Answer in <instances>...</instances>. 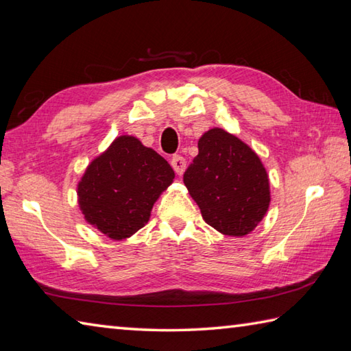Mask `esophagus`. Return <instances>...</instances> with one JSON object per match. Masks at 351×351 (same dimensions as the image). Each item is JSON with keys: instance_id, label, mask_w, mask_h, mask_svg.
Wrapping results in <instances>:
<instances>
[{"instance_id": "1", "label": "esophagus", "mask_w": 351, "mask_h": 351, "mask_svg": "<svg viewBox=\"0 0 351 351\" xmlns=\"http://www.w3.org/2000/svg\"><path fill=\"white\" fill-rule=\"evenodd\" d=\"M171 165H173V168H174V171L176 173L178 174V176H182L183 174V171H184V168H186V160H184V157H182V156H173V159H171Z\"/></svg>"}]
</instances>
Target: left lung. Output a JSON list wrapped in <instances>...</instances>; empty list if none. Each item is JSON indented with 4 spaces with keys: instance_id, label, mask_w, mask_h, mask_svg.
<instances>
[{
    "instance_id": "8db88e82",
    "label": "left lung",
    "mask_w": 351,
    "mask_h": 351,
    "mask_svg": "<svg viewBox=\"0 0 351 351\" xmlns=\"http://www.w3.org/2000/svg\"><path fill=\"white\" fill-rule=\"evenodd\" d=\"M183 182L206 223L227 236L253 232L269 207V178L259 156L223 128L198 139Z\"/></svg>"
}]
</instances>
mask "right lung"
<instances>
[{
    "label": "right lung",
    "mask_w": 351,
    "mask_h": 351,
    "mask_svg": "<svg viewBox=\"0 0 351 351\" xmlns=\"http://www.w3.org/2000/svg\"><path fill=\"white\" fill-rule=\"evenodd\" d=\"M169 163L134 136H119L86 168L77 186L84 219L107 238H130L174 180Z\"/></svg>",
    "instance_id": "add662e5"
}]
</instances>
